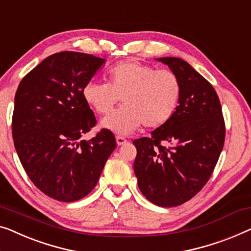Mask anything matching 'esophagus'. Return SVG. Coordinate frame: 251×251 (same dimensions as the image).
<instances>
[{
	"label": "esophagus",
	"mask_w": 251,
	"mask_h": 251,
	"mask_svg": "<svg viewBox=\"0 0 251 251\" xmlns=\"http://www.w3.org/2000/svg\"><path fill=\"white\" fill-rule=\"evenodd\" d=\"M115 140H117V144L118 146H122V145H125L126 143V139L125 137H121V136H117L115 137Z\"/></svg>",
	"instance_id": "34e87169"
}]
</instances>
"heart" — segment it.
<instances>
[{
  "label": "heart",
  "mask_w": 251,
  "mask_h": 251,
  "mask_svg": "<svg viewBox=\"0 0 251 251\" xmlns=\"http://www.w3.org/2000/svg\"><path fill=\"white\" fill-rule=\"evenodd\" d=\"M105 80L87 82L82 97L100 115L110 113L121 99L123 106L100 122L101 128L113 132L129 134L143 125L159 128L173 118L180 104L181 81L168 69L155 70L138 61H125L108 69Z\"/></svg>",
  "instance_id": "obj_1"
}]
</instances>
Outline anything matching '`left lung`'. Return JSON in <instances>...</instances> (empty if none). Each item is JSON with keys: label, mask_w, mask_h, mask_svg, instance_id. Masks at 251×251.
<instances>
[{"label": "left lung", "mask_w": 251, "mask_h": 251, "mask_svg": "<svg viewBox=\"0 0 251 251\" xmlns=\"http://www.w3.org/2000/svg\"><path fill=\"white\" fill-rule=\"evenodd\" d=\"M181 81L173 118L151 137L133 140V170L141 194L161 207L179 206L198 194L212 176L224 146L225 125L213 86L179 57L156 59Z\"/></svg>", "instance_id": "left-lung-1"}]
</instances>
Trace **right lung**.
Returning a JSON list of instances; mask_svg holds the SVG:
<instances>
[{
  "label": "right lung",
  "mask_w": 251,
  "mask_h": 251,
  "mask_svg": "<svg viewBox=\"0 0 251 251\" xmlns=\"http://www.w3.org/2000/svg\"><path fill=\"white\" fill-rule=\"evenodd\" d=\"M104 63L92 54L55 53L25 75L17 89L14 147L32 183L59 201L88 195L117 147L107 129L82 139L96 125L82 88Z\"/></svg>",
  "instance_id": "1"
}]
</instances>
